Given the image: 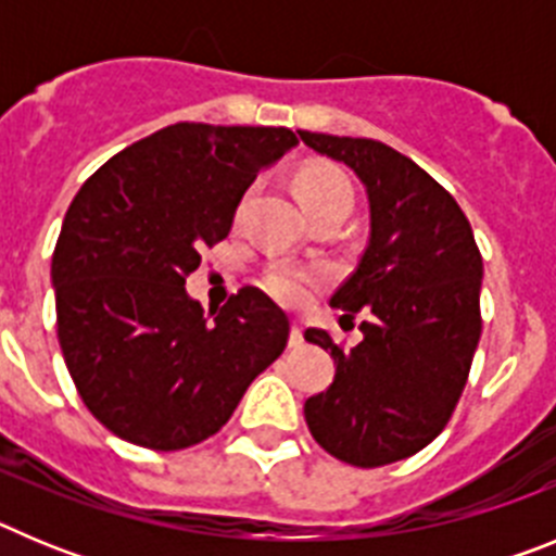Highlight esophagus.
Listing matches in <instances>:
<instances>
[{"label":"esophagus","mask_w":556,"mask_h":556,"mask_svg":"<svg viewBox=\"0 0 556 556\" xmlns=\"http://www.w3.org/2000/svg\"><path fill=\"white\" fill-rule=\"evenodd\" d=\"M303 345V326L294 323L292 331H289V348H301Z\"/></svg>","instance_id":"esophagus-1"}]
</instances>
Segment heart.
Segmentation results:
<instances>
[{
    "instance_id": "1",
    "label": "heart",
    "mask_w": 556,
    "mask_h": 556,
    "mask_svg": "<svg viewBox=\"0 0 556 556\" xmlns=\"http://www.w3.org/2000/svg\"><path fill=\"white\" fill-rule=\"evenodd\" d=\"M298 198L303 208H323V205H348L351 208V186L328 166H314L298 175ZM320 281V273L303 267H273L264 275V287L273 298L281 303H303L312 294V289Z\"/></svg>"
}]
</instances>
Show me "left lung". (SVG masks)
<instances>
[{
	"instance_id": "8db88e82",
	"label": "left lung",
	"mask_w": 556,
	"mask_h": 556,
	"mask_svg": "<svg viewBox=\"0 0 556 556\" xmlns=\"http://www.w3.org/2000/svg\"><path fill=\"white\" fill-rule=\"evenodd\" d=\"M301 132L303 144L345 164L370 208L367 248L331 306L358 323L362 342L333 345V384L303 406L312 437L337 459L378 468L434 440L468 381L481 337V255L468 217L412 159L372 139Z\"/></svg>"
}]
</instances>
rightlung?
I'll return each instance as SVG.
<instances>
[{
    "instance_id": "obj_1",
    "label": "right lung",
    "mask_w": 556,
    "mask_h": 556,
    "mask_svg": "<svg viewBox=\"0 0 556 556\" xmlns=\"http://www.w3.org/2000/svg\"><path fill=\"white\" fill-rule=\"evenodd\" d=\"M292 147L289 127L178 122L113 155L68 205L52 255L58 339L83 404L127 443H203L287 348L267 294L244 287L205 314L186 278Z\"/></svg>"
}]
</instances>
